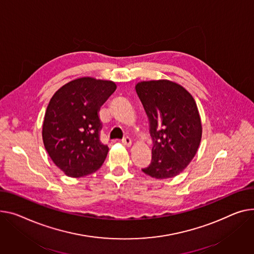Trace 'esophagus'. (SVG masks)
Returning <instances> with one entry per match:
<instances>
[{"mask_svg":"<svg viewBox=\"0 0 254 254\" xmlns=\"http://www.w3.org/2000/svg\"><path fill=\"white\" fill-rule=\"evenodd\" d=\"M122 142H123L124 145H126V146H127V147H129V146L131 145V139H130L129 137H125V138L122 140Z\"/></svg>","mask_w":254,"mask_h":254,"instance_id":"34e87169","label":"esophagus"}]
</instances>
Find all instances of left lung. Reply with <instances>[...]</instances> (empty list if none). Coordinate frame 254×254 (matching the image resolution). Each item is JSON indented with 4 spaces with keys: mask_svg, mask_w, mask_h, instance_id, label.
Listing matches in <instances>:
<instances>
[{
    "mask_svg": "<svg viewBox=\"0 0 254 254\" xmlns=\"http://www.w3.org/2000/svg\"><path fill=\"white\" fill-rule=\"evenodd\" d=\"M153 141L152 159L142 171L156 179L174 178L191 162L198 150L202 126L195 100L180 84L166 80L137 83Z\"/></svg>",
    "mask_w": 254,
    "mask_h": 254,
    "instance_id": "8db88e82",
    "label": "left lung"
}]
</instances>
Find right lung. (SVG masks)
I'll list each match as a JSON object with an SVG mask.
<instances>
[{"mask_svg":"<svg viewBox=\"0 0 254 254\" xmlns=\"http://www.w3.org/2000/svg\"><path fill=\"white\" fill-rule=\"evenodd\" d=\"M116 90L111 80L80 77L60 88L50 100L43 125V141L51 159L68 177L95 173L108 146L100 141L99 111Z\"/></svg>","mask_w":254,"mask_h":254,"instance_id":"add662e5","label":"right lung"}]
</instances>
